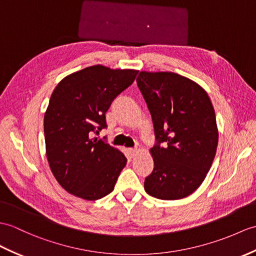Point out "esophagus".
<instances>
[{
	"label": "esophagus",
	"mask_w": 256,
	"mask_h": 256,
	"mask_svg": "<svg viewBox=\"0 0 256 256\" xmlns=\"http://www.w3.org/2000/svg\"><path fill=\"white\" fill-rule=\"evenodd\" d=\"M138 150H132V148H130V150H128V154H130V158H134L136 155H138Z\"/></svg>",
	"instance_id": "obj_1"
}]
</instances>
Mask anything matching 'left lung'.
<instances>
[{
    "label": "left lung",
    "mask_w": 256,
    "mask_h": 256,
    "mask_svg": "<svg viewBox=\"0 0 256 256\" xmlns=\"http://www.w3.org/2000/svg\"><path fill=\"white\" fill-rule=\"evenodd\" d=\"M136 82L157 140L150 148L154 170L145 179V191L159 200L186 198L203 183L216 155L218 128L212 101L198 82L172 72L142 70Z\"/></svg>",
    "instance_id": "left-lung-1"
}]
</instances>
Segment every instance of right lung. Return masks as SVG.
I'll list each match as a JSON object with an SVG mask.
<instances>
[{
	"instance_id": "add662e5",
	"label": "right lung",
	"mask_w": 256,
	"mask_h": 256,
	"mask_svg": "<svg viewBox=\"0 0 256 256\" xmlns=\"http://www.w3.org/2000/svg\"><path fill=\"white\" fill-rule=\"evenodd\" d=\"M138 73L94 65L64 77L53 90L44 120L46 154L66 192L97 200L114 191L128 160L92 136L106 128V112Z\"/></svg>"
}]
</instances>
